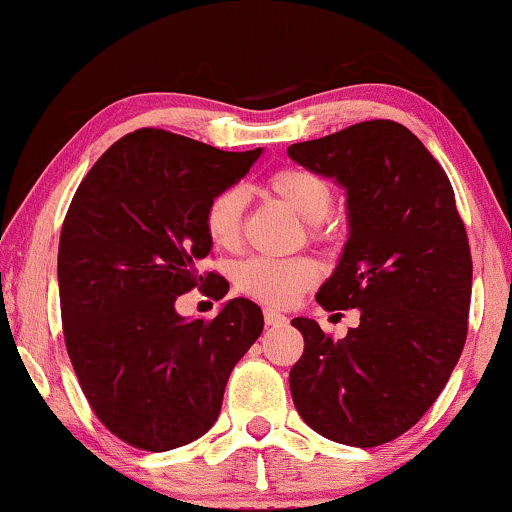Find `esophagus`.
<instances>
[{"mask_svg":"<svg viewBox=\"0 0 512 512\" xmlns=\"http://www.w3.org/2000/svg\"><path fill=\"white\" fill-rule=\"evenodd\" d=\"M264 322H267V325H286V322H289V317L276 313V310H272V308H264Z\"/></svg>","mask_w":512,"mask_h":512,"instance_id":"34e87169","label":"esophagus"}]
</instances>
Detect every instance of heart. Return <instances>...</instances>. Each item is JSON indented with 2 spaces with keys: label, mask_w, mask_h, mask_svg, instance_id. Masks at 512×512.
<instances>
[{
  "label": "heart",
  "mask_w": 512,
  "mask_h": 512,
  "mask_svg": "<svg viewBox=\"0 0 512 512\" xmlns=\"http://www.w3.org/2000/svg\"><path fill=\"white\" fill-rule=\"evenodd\" d=\"M269 192L289 207L298 219L313 226L325 221L332 209V190L320 175L305 168H281L269 178ZM245 195L238 187L223 190L209 202L204 214V228L207 236L219 248H233L240 238V223H243ZM317 279V267L313 260H264L255 257L240 264L236 274L238 289L257 301L284 308L298 301V296L313 286Z\"/></svg>",
  "instance_id": "b5f03b06"
}]
</instances>
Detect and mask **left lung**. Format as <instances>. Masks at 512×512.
<instances>
[{"label": "left lung", "mask_w": 512, "mask_h": 512, "mask_svg": "<svg viewBox=\"0 0 512 512\" xmlns=\"http://www.w3.org/2000/svg\"><path fill=\"white\" fill-rule=\"evenodd\" d=\"M289 156L346 195L349 236L317 303L361 313L339 342L293 317L305 339L289 375L293 404L320 436L375 448L426 414L467 339L472 255L455 192L426 146L392 120L291 144Z\"/></svg>", "instance_id": "1"}]
</instances>
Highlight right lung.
<instances>
[{"label": "right lung", "mask_w": 512, "mask_h": 512, "mask_svg": "<svg viewBox=\"0 0 512 512\" xmlns=\"http://www.w3.org/2000/svg\"><path fill=\"white\" fill-rule=\"evenodd\" d=\"M260 154L137 129L98 158L69 204L57 252L64 342L91 409L134 448L166 452L204 436L233 366L262 334L248 298L226 301L211 322L175 310L204 281L209 202ZM226 293L219 276L214 296Z\"/></svg>", "instance_id": "obj_1"}]
</instances>
